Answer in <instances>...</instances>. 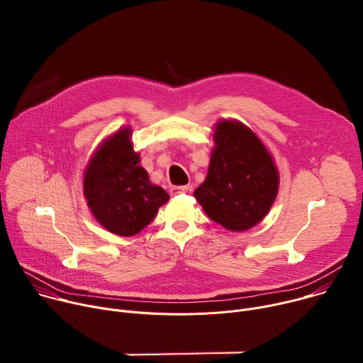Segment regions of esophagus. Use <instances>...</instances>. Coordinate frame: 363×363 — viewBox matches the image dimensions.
<instances>
[{
  "mask_svg": "<svg viewBox=\"0 0 363 363\" xmlns=\"http://www.w3.org/2000/svg\"><path fill=\"white\" fill-rule=\"evenodd\" d=\"M169 192H171L172 196H177V195H181V194L188 192V186H172V188L169 189Z\"/></svg>",
  "mask_w": 363,
  "mask_h": 363,
  "instance_id": "esophagus-1",
  "label": "esophagus"
}]
</instances>
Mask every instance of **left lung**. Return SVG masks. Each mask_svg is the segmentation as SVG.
I'll return each instance as SVG.
<instances>
[{
	"instance_id": "8db88e82",
	"label": "left lung",
	"mask_w": 363,
	"mask_h": 363,
	"mask_svg": "<svg viewBox=\"0 0 363 363\" xmlns=\"http://www.w3.org/2000/svg\"><path fill=\"white\" fill-rule=\"evenodd\" d=\"M208 175L195 199L213 221L231 231L260 223L276 199L279 174L269 150L242 123L217 125Z\"/></svg>"
}]
</instances>
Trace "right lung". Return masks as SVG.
<instances>
[{"mask_svg":"<svg viewBox=\"0 0 363 363\" xmlns=\"http://www.w3.org/2000/svg\"><path fill=\"white\" fill-rule=\"evenodd\" d=\"M84 196L94 218L113 234L130 237L145 228L169 195L152 185L139 167V155L123 128L94 153L83 181Z\"/></svg>","mask_w":363,"mask_h":363,"instance_id":"add662e5","label":"right lung"}]
</instances>
